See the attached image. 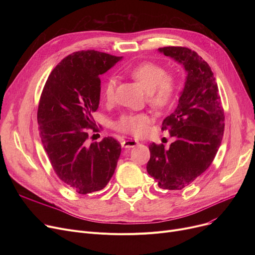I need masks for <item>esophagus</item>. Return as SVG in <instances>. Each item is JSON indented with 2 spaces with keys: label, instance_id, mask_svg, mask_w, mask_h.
I'll use <instances>...</instances> for the list:
<instances>
[{
  "label": "esophagus",
  "instance_id": "1",
  "mask_svg": "<svg viewBox=\"0 0 255 255\" xmlns=\"http://www.w3.org/2000/svg\"><path fill=\"white\" fill-rule=\"evenodd\" d=\"M137 144H138V141L132 139V138H128V139H126L122 142V146H123V148H126V149L134 148V146H136Z\"/></svg>",
  "mask_w": 255,
  "mask_h": 255
}]
</instances>
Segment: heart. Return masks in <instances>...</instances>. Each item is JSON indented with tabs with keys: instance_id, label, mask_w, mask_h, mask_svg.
<instances>
[{
	"instance_id": "b5f03b06",
	"label": "heart",
	"mask_w": 255,
	"mask_h": 255,
	"mask_svg": "<svg viewBox=\"0 0 255 255\" xmlns=\"http://www.w3.org/2000/svg\"><path fill=\"white\" fill-rule=\"evenodd\" d=\"M129 74L146 91L148 102L157 110H164L173 101L178 92V78L166 73L164 67L154 62L144 61L128 70ZM116 78L110 77L102 89V96L105 101L112 102L115 97ZM152 118L146 113L126 114L115 123L118 131L140 135L148 128Z\"/></svg>"
}]
</instances>
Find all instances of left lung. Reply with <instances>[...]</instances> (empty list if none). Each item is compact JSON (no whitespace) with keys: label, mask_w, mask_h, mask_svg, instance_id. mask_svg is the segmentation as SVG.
<instances>
[{"label":"left lung","mask_w":255,"mask_h":255,"mask_svg":"<svg viewBox=\"0 0 255 255\" xmlns=\"http://www.w3.org/2000/svg\"><path fill=\"white\" fill-rule=\"evenodd\" d=\"M181 63L186 83L176 111L162 122L175 141L149 145L146 171L161 189L182 190L205 172L215 158L224 131V110L209 64L194 50L182 46L159 48Z\"/></svg>","instance_id":"left-lung-1"}]
</instances>
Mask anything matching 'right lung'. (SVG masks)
Here are the masks:
<instances>
[{"label":"right lung","instance_id":"right-lung-1","mask_svg":"<svg viewBox=\"0 0 255 255\" xmlns=\"http://www.w3.org/2000/svg\"><path fill=\"white\" fill-rule=\"evenodd\" d=\"M122 57L94 49L75 51L49 74L40 97L38 129L50 164L61 181L79 194L103 189L121 154L114 137L88 143L99 106L100 75Z\"/></svg>","mask_w":255,"mask_h":255}]
</instances>
